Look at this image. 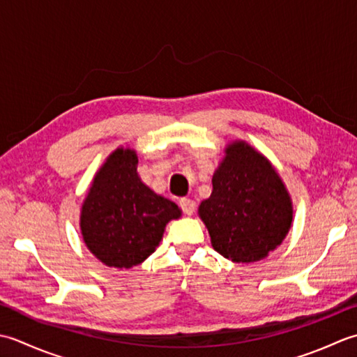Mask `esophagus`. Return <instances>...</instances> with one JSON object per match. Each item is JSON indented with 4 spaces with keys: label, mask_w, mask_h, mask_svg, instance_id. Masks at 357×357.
I'll return each instance as SVG.
<instances>
[{
    "label": "esophagus",
    "mask_w": 357,
    "mask_h": 357,
    "mask_svg": "<svg viewBox=\"0 0 357 357\" xmlns=\"http://www.w3.org/2000/svg\"><path fill=\"white\" fill-rule=\"evenodd\" d=\"M180 208L186 215H191L195 211V202L191 199H180Z\"/></svg>",
    "instance_id": "obj_1"
}]
</instances>
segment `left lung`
I'll list each match as a JSON object with an SVG mask.
<instances>
[{"label": "left lung", "instance_id": "obj_1", "mask_svg": "<svg viewBox=\"0 0 357 357\" xmlns=\"http://www.w3.org/2000/svg\"><path fill=\"white\" fill-rule=\"evenodd\" d=\"M213 248L237 264L268 256L288 234L293 208L271 163L243 142L228 146L199 208Z\"/></svg>", "mask_w": 357, "mask_h": 357}]
</instances>
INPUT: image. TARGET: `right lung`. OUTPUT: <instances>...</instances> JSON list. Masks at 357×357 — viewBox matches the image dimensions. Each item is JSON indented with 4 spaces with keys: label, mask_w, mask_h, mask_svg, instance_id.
I'll list each match as a JSON object with an SVG mask.
<instances>
[{
    "label": "right lung",
    "mask_w": 357,
    "mask_h": 357,
    "mask_svg": "<svg viewBox=\"0 0 357 357\" xmlns=\"http://www.w3.org/2000/svg\"><path fill=\"white\" fill-rule=\"evenodd\" d=\"M132 149H117L93 178L83 203L82 234L87 248L107 266L132 268L146 260L178 219L176 203L157 195L137 174Z\"/></svg>",
    "instance_id": "add662e5"
}]
</instances>
